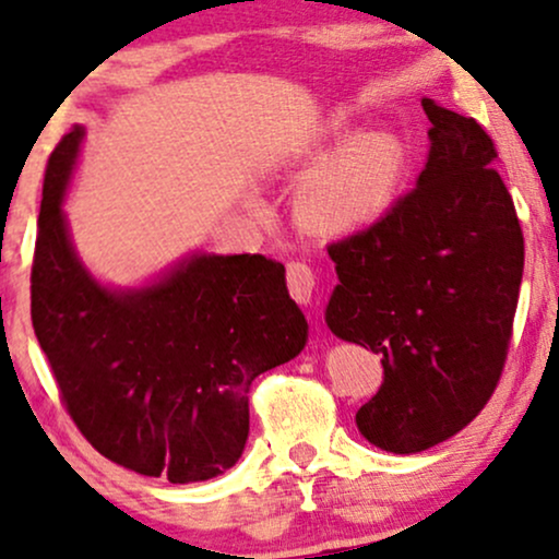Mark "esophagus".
Masks as SVG:
<instances>
[{"mask_svg":"<svg viewBox=\"0 0 559 559\" xmlns=\"http://www.w3.org/2000/svg\"><path fill=\"white\" fill-rule=\"evenodd\" d=\"M286 284H289L292 297L297 302L308 305L312 294H316V273L305 262H289V267H286Z\"/></svg>","mask_w":559,"mask_h":559,"instance_id":"34e87169","label":"esophagus"}]
</instances>
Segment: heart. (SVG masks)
Returning a JSON list of instances; mask_svg holds the SVG:
<instances>
[{"label": "heart", "instance_id": "b5f03b06", "mask_svg": "<svg viewBox=\"0 0 559 559\" xmlns=\"http://www.w3.org/2000/svg\"><path fill=\"white\" fill-rule=\"evenodd\" d=\"M340 132V127H331ZM403 175V151L395 138L366 132L318 162L299 186V210L318 228L347 233L388 212Z\"/></svg>", "mask_w": 559, "mask_h": 559}]
</instances>
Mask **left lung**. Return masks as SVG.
<instances>
[{
	"mask_svg": "<svg viewBox=\"0 0 559 559\" xmlns=\"http://www.w3.org/2000/svg\"><path fill=\"white\" fill-rule=\"evenodd\" d=\"M429 153L416 188L366 230L331 243L326 323L382 355V388L355 414L369 443L419 453L480 414L504 371L525 243L493 140L421 100Z\"/></svg>",
	"mask_w": 559,
	"mask_h": 559,
	"instance_id": "8db88e82",
	"label": "left lung"
}]
</instances>
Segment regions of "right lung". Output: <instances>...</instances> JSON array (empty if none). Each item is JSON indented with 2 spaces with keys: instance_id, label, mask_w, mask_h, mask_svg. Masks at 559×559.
I'll return each instance as SVG.
<instances>
[{
  "instance_id": "1",
  "label": "right lung",
  "mask_w": 559,
  "mask_h": 559,
  "mask_svg": "<svg viewBox=\"0 0 559 559\" xmlns=\"http://www.w3.org/2000/svg\"><path fill=\"white\" fill-rule=\"evenodd\" d=\"M84 130L50 153L31 265V321L73 425L110 462L169 483L223 475L249 438V390L302 353L284 265L193 254L143 289L97 284L73 251L63 193Z\"/></svg>"
}]
</instances>
